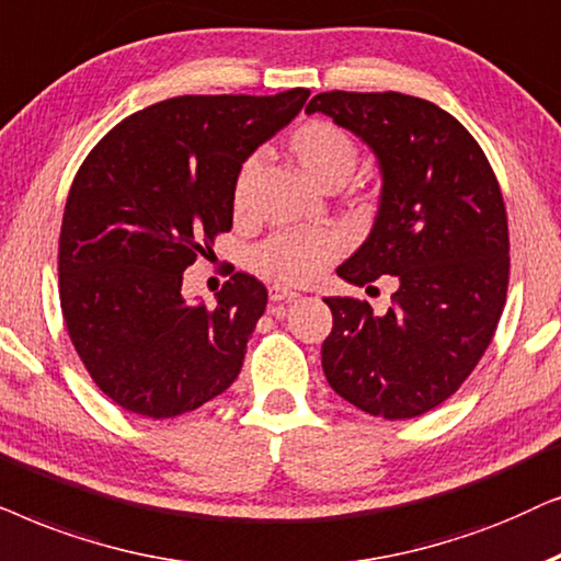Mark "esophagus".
I'll use <instances>...</instances> for the list:
<instances>
[{
  "label": "esophagus",
  "mask_w": 561,
  "mask_h": 561,
  "mask_svg": "<svg viewBox=\"0 0 561 561\" xmlns=\"http://www.w3.org/2000/svg\"><path fill=\"white\" fill-rule=\"evenodd\" d=\"M295 297H300V295L293 293V289L282 287V285H274L272 289H268V300H272L274 305H279V302H293Z\"/></svg>",
  "instance_id": "1"
}]
</instances>
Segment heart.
I'll return each mask as SVG.
<instances>
[{"label": "heart", "instance_id": "1", "mask_svg": "<svg viewBox=\"0 0 561 561\" xmlns=\"http://www.w3.org/2000/svg\"><path fill=\"white\" fill-rule=\"evenodd\" d=\"M287 151L302 174L320 186L346 182L358 161V146L348 130L323 117H310L287 136ZM253 161L238 169L233 182V213L243 218L251 207ZM341 238L335 233L310 230H282L266 238L253 251V268L282 285H310L320 272L339 256Z\"/></svg>", "mask_w": 561, "mask_h": 561}]
</instances>
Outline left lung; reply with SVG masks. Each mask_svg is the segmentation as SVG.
Here are the masks:
<instances>
[{
  "instance_id": "obj_1",
  "label": "left lung",
  "mask_w": 561,
  "mask_h": 561,
  "mask_svg": "<svg viewBox=\"0 0 561 561\" xmlns=\"http://www.w3.org/2000/svg\"><path fill=\"white\" fill-rule=\"evenodd\" d=\"M323 112L375 151L382 199L362 249L339 276L394 279L392 305L325 297L328 385L364 413L405 421L449 400L488 351L503 316L511 241L488 156L449 112L400 92H323Z\"/></svg>"
}]
</instances>
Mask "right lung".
<instances>
[{"instance_id":"obj_1","label":"right lung","mask_w":561,"mask_h":561,"mask_svg":"<svg viewBox=\"0 0 561 561\" xmlns=\"http://www.w3.org/2000/svg\"><path fill=\"white\" fill-rule=\"evenodd\" d=\"M308 96H171L117 123L79 167L58 293L81 364L115 405L163 421L233 385L266 287L236 272L207 308L182 297L184 268L233 228L238 169Z\"/></svg>"}]
</instances>
